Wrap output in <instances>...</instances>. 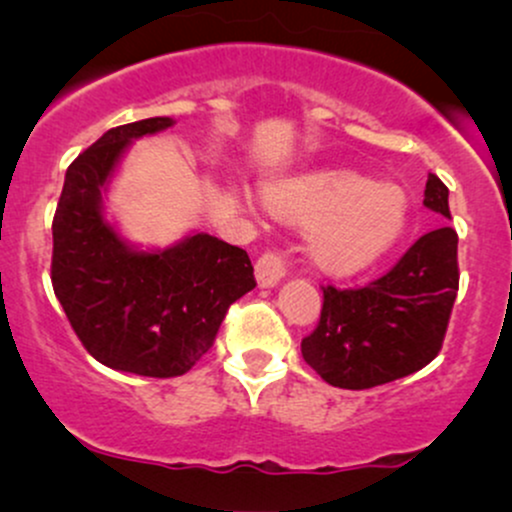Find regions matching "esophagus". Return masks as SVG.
<instances>
[{"mask_svg":"<svg viewBox=\"0 0 512 512\" xmlns=\"http://www.w3.org/2000/svg\"><path fill=\"white\" fill-rule=\"evenodd\" d=\"M286 272H289V269H286V260L281 252L269 250L255 262L257 284H260L262 289H272V286H276L281 279H284Z\"/></svg>","mask_w":512,"mask_h":512,"instance_id":"obj_1","label":"esophagus"}]
</instances>
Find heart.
Listing matches in <instances>:
<instances>
[{
  "label": "heart",
  "instance_id": "1",
  "mask_svg": "<svg viewBox=\"0 0 512 512\" xmlns=\"http://www.w3.org/2000/svg\"><path fill=\"white\" fill-rule=\"evenodd\" d=\"M276 219L310 228L308 252L330 274H356L385 255L407 226V197L349 170H308L262 187Z\"/></svg>",
  "mask_w": 512,
  "mask_h": 512
}]
</instances>
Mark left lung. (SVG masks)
Listing matches in <instances>:
<instances>
[{
	"instance_id": "obj_1",
	"label": "left lung",
	"mask_w": 512,
	"mask_h": 512,
	"mask_svg": "<svg viewBox=\"0 0 512 512\" xmlns=\"http://www.w3.org/2000/svg\"><path fill=\"white\" fill-rule=\"evenodd\" d=\"M424 207L450 219L448 187L433 173ZM457 286V233L440 226L363 289L322 286L320 322L301 342L305 363L344 390H368L416 373L443 346Z\"/></svg>"
}]
</instances>
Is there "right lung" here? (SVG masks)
<instances>
[{
  "label": "right lung",
  "mask_w": 512,
  "mask_h": 512,
  "mask_svg": "<svg viewBox=\"0 0 512 512\" xmlns=\"http://www.w3.org/2000/svg\"><path fill=\"white\" fill-rule=\"evenodd\" d=\"M173 125L149 117L113 127L67 168L52 221V289L84 349L146 378L187 373L214 344L231 303L255 289L248 252L192 233L166 250L129 245L103 195L134 139Z\"/></svg>",
  "instance_id": "1"
}]
</instances>
